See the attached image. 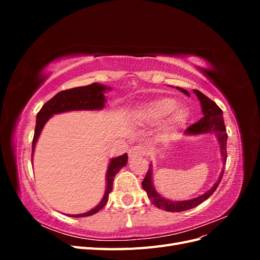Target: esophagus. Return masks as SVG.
<instances>
[{"mask_svg":"<svg viewBox=\"0 0 260 260\" xmlns=\"http://www.w3.org/2000/svg\"><path fill=\"white\" fill-rule=\"evenodd\" d=\"M145 153H146V149L144 146L137 145V146H132L129 149L128 155H129V158H135V157L145 155Z\"/></svg>","mask_w":260,"mask_h":260,"instance_id":"34e87169","label":"esophagus"}]
</instances>
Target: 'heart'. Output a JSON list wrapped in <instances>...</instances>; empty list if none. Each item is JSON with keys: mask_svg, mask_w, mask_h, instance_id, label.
Listing matches in <instances>:
<instances>
[{"mask_svg": "<svg viewBox=\"0 0 260 260\" xmlns=\"http://www.w3.org/2000/svg\"><path fill=\"white\" fill-rule=\"evenodd\" d=\"M177 107V101L170 98H160L151 102H147L140 109V117L145 123L155 124L162 121L165 118L169 116L166 124H165V132H175L181 124H182L186 117L187 112L183 107Z\"/></svg>", "mask_w": 260, "mask_h": 260, "instance_id": "heart-1", "label": "heart"}]
</instances>
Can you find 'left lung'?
Returning <instances> with one entry per match:
<instances>
[{
	"label": "left lung",
	"instance_id": "1",
	"mask_svg": "<svg viewBox=\"0 0 260 260\" xmlns=\"http://www.w3.org/2000/svg\"><path fill=\"white\" fill-rule=\"evenodd\" d=\"M181 92L185 93L186 95H190L188 92L184 89L178 88ZM194 93L198 95L202 109H203V118L200 119L198 122H195L191 124L185 130V135H190V136H195V135H204V133H215L219 143H220V148H221V155L223 158V162L226 160V140H228V135L225 132V125L223 121V115L222 111L214 101H211L209 98H207L205 94H203L199 90H194ZM145 178L142 182V187L144 188V191H146L148 199L151 200L153 205L156 207H158L160 209H164L166 211H171V212H179V211H184L187 209L194 208L200 204H202L204 201H206L209 196L216 191V188L218 187L220 181L222 179L223 176V170L220 175L219 180L215 183V185L212 186L209 191L206 193H204L203 195L199 196V198L193 199V200H188V201H181V202H174V201H169L166 200L162 196H160L158 193L155 191V188L152 183V166L149 165Z\"/></svg>",
	"mask_w": 260,
	"mask_h": 260
}]
</instances>
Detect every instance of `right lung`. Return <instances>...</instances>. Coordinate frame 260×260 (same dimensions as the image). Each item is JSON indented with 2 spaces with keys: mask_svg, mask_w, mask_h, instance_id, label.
Returning <instances> with one entry per match:
<instances>
[{
  "mask_svg": "<svg viewBox=\"0 0 260 260\" xmlns=\"http://www.w3.org/2000/svg\"><path fill=\"white\" fill-rule=\"evenodd\" d=\"M109 88L102 85L100 83H92L90 85L85 86H78V88L64 90L57 93L56 95L53 96L50 101L42 106L40 112L37 115V122H36V129H35V136L32 140V154L38 141L39 136L44 127L45 122L48 121L54 114H59L69 111H94V109H102L105 104V96L103 92ZM128 162V155L123 154L121 156H118L116 158H113L109 162V166L107 169L106 175V191L103 196V200L101 201L99 205L93 208L92 210L85 212V214L80 215H72V217H88L91 215L96 214L99 210H101L105 206V204L108 201V195L113 190V182L115 176L119 172V170L125 166Z\"/></svg>",
  "mask_w": 260,
  "mask_h": 260,
  "instance_id": "add662e5",
  "label": "right lung"
}]
</instances>
